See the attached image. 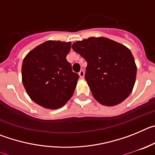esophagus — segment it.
<instances>
[{"mask_svg":"<svg viewBox=\"0 0 155 155\" xmlns=\"http://www.w3.org/2000/svg\"><path fill=\"white\" fill-rule=\"evenodd\" d=\"M79 76H80L81 78H84V71H81L80 72L78 73Z\"/></svg>","mask_w":155,"mask_h":155,"instance_id":"esophagus-1","label":"esophagus"}]
</instances>
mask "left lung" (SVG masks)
<instances>
[{"mask_svg":"<svg viewBox=\"0 0 155 155\" xmlns=\"http://www.w3.org/2000/svg\"><path fill=\"white\" fill-rule=\"evenodd\" d=\"M72 49L87 61L85 80L98 102L112 106L129 96L137 67L128 48L107 38L91 37L77 41Z\"/></svg>","mask_w":155,"mask_h":155,"instance_id":"obj_1","label":"left lung"}]
</instances>
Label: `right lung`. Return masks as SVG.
Listing matches in <instances>:
<instances>
[{"label": "right lung", "mask_w": 155, "mask_h": 155, "mask_svg": "<svg viewBox=\"0 0 155 155\" xmlns=\"http://www.w3.org/2000/svg\"><path fill=\"white\" fill-rule=\"evenodd\" d=\"M70 42L46 41L23 60L22 83L32 101L47 109L61 107L73 95L79 75L66 57Z\"/></svg>", "instance_id": "1"}]
</instances>
